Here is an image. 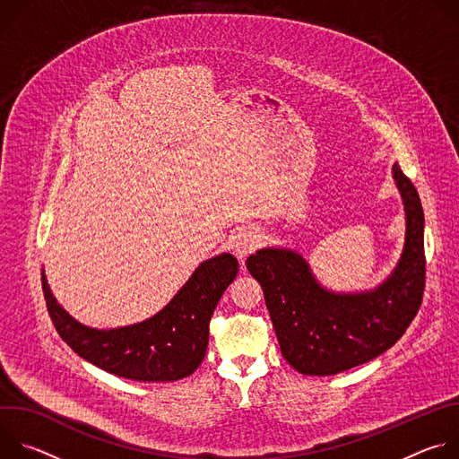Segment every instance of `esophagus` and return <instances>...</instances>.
Masks as SVG:
<instances>
[{
	"label": "esophagus",
	"mask_w": 459,
	"mask_h": 459,
	"mask_svg": "<svg viewBox=\"0 0 459 459\" xmlns=\"http://www.w3.org/2000/svg\"><path fill=\"white\" fill-rule=\"evenodd\" d=\"M259 232L255 229H241L232 236V248L238 254V257L243 261L250 252L255 250L259 245Z\"/></svg>",
	"instance_id": "esophagus-1"
}]
</instances>
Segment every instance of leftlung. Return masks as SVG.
I'll use <instances>...</instances> for the list:
<instances>
[{"label": "left lung", "instance_id": "1", "mask_svg": "<svg viewBox=\"0 0 459 459\" xmlns=\"http://www.w3.org/2000/svg\"><path fill=\"white\" fill-rule=\"evenodd\" d=\"M392 170L405 204L407 238L394 274L374 292H326L292 250L264 248L247 259L248 273L264 289L281 354L301 374L333 376L377 358L405 334L421 307L423 209L400 165Z\"/></svg>", "mask_w": 459, "mask_h": 459}]
</instances>
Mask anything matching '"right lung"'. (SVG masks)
Instances as JSON below:
<instances>
[{
	"mask_svg": "<svg viewBox=\"0 0 459 459\" xmlns=\"http://www.w3.org/2000/svg\"><path fill=\"white\" fill-rule=\"evenodd\" d=\"M232 254L216 255L195 269L185 287L154 317L123 329L96 331L74 321L41 276L48 316L61 340L92 365L134 381H176L205 358L214 308L238 274Z\"/></svg>",
	"mask_w": 459,
	"mask_h": 459,
	"instance_id": "1",
	"label": "right lung"
}]
</instances>
